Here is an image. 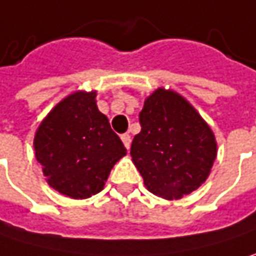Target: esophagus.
<instances>
[{
    "label": "esophagus",
    "mask_w": 256,
    "mask_h": 256,
    "mask_svg": "<svg viewBox=\"0 0 256 256\" xmlns=\"http://www.w3.org/2000/svg\"><path fill=\"white\" fill-rule=\"evenodd\" d=\"M122 140H123V144H124L126 150H128V148H130V142H132V138H130V134H128V133L122 134Z\"/></svg>",
    "instance_id": "1"
}]
</instances>
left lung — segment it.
I'll use <instances>...</instances> for the list:
<instances>
[{
    "mask_svg": "<svg viewBox=\"0 0 256 256\" xmlns=\"http://www.w3.org/2000/svg\"><path fill=\"white\" fill-rule=\"evenodd\" d=\"M139 123L130 155L150 192L177 199L206 180L217 155L216 138L184 98L155 90L139 112Z\"/></svg>",
    "mask_w": 256,
    "mask_h": 256,
    "instance_id": "left-lung-1",
    "label": "left lung"
}]
</instances>
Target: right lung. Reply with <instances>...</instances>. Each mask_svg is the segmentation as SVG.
Instances as JSON below:
<instances>
[{"label": "right lung", "instance_id": "1", "mask_svg": "<svg viewBox=\"0 0 256 256\" xmlns=\"http://www.w3.org/2000/svg\"><path fill=\"white\" fill-rule=\"evenodd\" d=\"M95 92H76L62 100L40 123L35 155L51 188L74 199L102 190L112 166L126 155Z\"/></svg>", "mask_w": 256, "mask_h": 256}]
</instances>
